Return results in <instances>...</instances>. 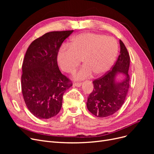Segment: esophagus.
Wrapping results in <instances>:
<instances>
[{"instance_id":"1","label":"esophagus","mask_w":154,"mask_h":154,"mask_svg":"<svg viewBox=\"0 0 154 154\" xmlns=\"http://www.w3.org/2000/svg\"><path fill=\"white\" fill-rule=\"evenodd\" d=\"M74 85L77 87H80L82 85V83H74Z\"/></svg>"}]
</instances>
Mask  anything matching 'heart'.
<instances>
[{"mask_svg":"<svg viewBox=\"0 0 154 154\" xmlns=\"http://www.w3.org/2000/svg\"><path fill=\"white\" fill-rule=\"evenodd\" d=\"M69 46L60 48L57 62L63 72L72 73L82 60L84 65L74 74L76 80H85L94 73L97 76L105 74L112 66L118 51L117 42L113 38L92 32L72 37Z\"/></svg>","mask_w":154,"mask_h":154,"instance_id":"obj_1","label":"heart"}]
</instances>
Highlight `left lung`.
I'll return each instance as SVG.
<instances>
[{"label":"left lung","instance_id":"left-lung-1","mask_svg":"<svg viewBox=\"0 0 154 154\" xmlns=\"http://www.w3.org/2000/svg\"><path fill=\"white\" fill-rule=\"evenodd\" d=\"M120 54L114 67L102 78L93 82L94 89L88 97L87 107L97 118L114 114L123 105L129 88L130 56L123 42L119 40ZM123 75L119 81L117 78Z\"/></svg>","mask_w":154,"mask_h":154}]
</instances>
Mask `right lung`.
I'll list each match as a JSON object with an SVG mask.
<instances>
[{"instance_id":"1","label":"right lung","mask_w":154,"mask_h":154,"mask_svg":"<svg viewBox=\"0 0 154 154\" xmlns=\"http://www.w3.org/2000/svg\"><path fill=\"white\" fill-rule=\"evenodd\" d=\"M73 31L47 32L32 42L26 53L22 92L27 109L39 119L57 115L63 94L72 85L60 71L57 54L63 42Z\"/></svg>"}]
</instances>
